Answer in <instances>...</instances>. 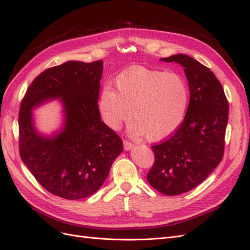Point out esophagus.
Returning a JSON list of instances; mask_svg holds the SVG:
<instances>
[{
    "mask_svg": "<svg viewBox=\"0 0 250 250\" xmlns=\"http://www.w3.org/2000/svg\"><path fill=\"white\" fill-rule=\"evenodd\" d=\"M134 145H133V144L132 143H130V142H128V141H124V149L125 150H132V149H134Z\"/></svg>",
    "mask_w": 250,
    "mask_h": 250,
    "instance_id": "34e87169",
    "label": "esophagus"
}]
</instances>
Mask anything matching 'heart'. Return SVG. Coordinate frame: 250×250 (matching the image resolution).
Returning <instances> with one entry per match:
<instances>
[{
	"mask_svg": "<svg viewBox=\"0 0 250 250\" xmlns=\"http://www.w3.org/2000/svg\"><path fill=\"white\" fill-rule=\"evenodd\" d=\"M116 92L104 87L98 101L103 122L117 130L125 121L133 123V137L148 141L169 138L183 123L188 102V87L177 73L133 65L115 79Z\"/></svg>",
	"mask_w": 250,
	"mask_h": 250,
	"instance_id": "b5f03b06",
	"label": "heart"
}]
</instances>
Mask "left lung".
Returning <instances> with one entry per match:
<instances>
[{"label":"left lung","instance_id":"8db88e82","mask_svg":"<svg viewBox=\"0 0 250 250\" xmlns=\"http://www.w3.org/2000/svg\"><path fill=\"white\" fill-rule=\"evenodd\" d=\"M161 60L184 67L190 103L178 129L152 146L155 161L147 179L158 192L175 196L200 185L222 161L229 102L215 74L196 59L177 54Z\"/></svg>","mask_w":250,"mask_h":250}]
</instances>
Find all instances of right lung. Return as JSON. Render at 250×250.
I'll return each mask as SVG.
<instances>
[{
	"label": "right lung",
	"mask_w": 250,
	"mask_h": 250,
	"mask_svg": "<svg viewBox=\"0 0 250 250\" xmlns=\"http://www.w3.org/2000/svg\"><path fill=\"white\" fill-rule=\"evenodd\" d=\"M102 71V60L53 66L33 80L21 103V158L58 197L77 200L96 193L123 151L122 140L102 122L98 108ZM57 99L63 104V126L44 136L36 129L32 110Z\"/></svg>",
	"instance_id": "obj_1"
}]
</instances>
